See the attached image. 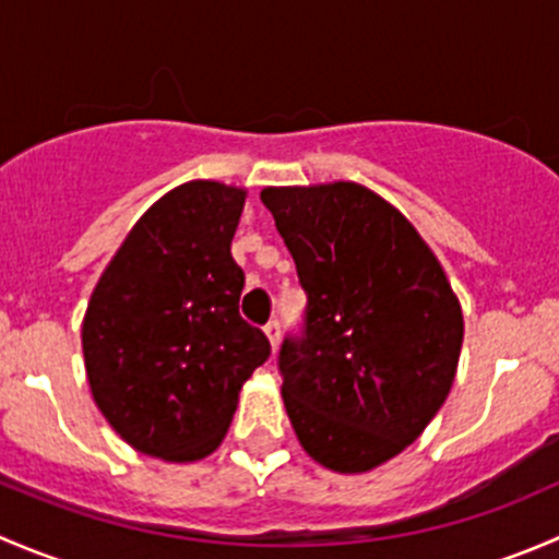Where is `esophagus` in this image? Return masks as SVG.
<instances>
[{
	"mask_svg": "<svg viewBox=\"0 0 559 559\" xmlns=\"http://www.w3.org/2000/svg\"><path fill=\"white\" fill-rule=\"evenodd\" d=\"M264 335H267V341H270V346H278V341H281V321L278 319H270L267 324H264Z\"/></svg>",
	"mask_w": 559,
	"mask_h": 559,
	"instance_id": "obj_1",
	"label": "esophagus"
}]
</instances>
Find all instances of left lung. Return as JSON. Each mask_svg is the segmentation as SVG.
I'll return each mask as SVG.
<instances>
[{"instance_id":"left-lung-1","label":"left lung","mask_w":559,"mask_h":559,"mask_svg":"<svg viewBox=\"0 0 559 559\" xmlns=\"http://www.w3.org/2000/svg\"><path fill=\"white\" fill-rule=\"evenodd\" d=\"M262 202L308 297L300 332L278 352L286 414L316 462L370 471L447 400L460 302L419 233L365 186L264 189Z\"/></svg>"}]
</instances>
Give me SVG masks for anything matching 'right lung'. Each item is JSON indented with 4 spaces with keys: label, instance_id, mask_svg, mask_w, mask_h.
<instances>
[{
    "label": "right lung",
    "instance_id": "right-lung-1",
    "mask_svg": "<svg viewBox=\"0 0 559 559\" xmlns=\"http://www.w3.org/2000/svg\"><path fill=\"white\" fill-rule=\"evenodd\" d=\"M246 191L191 180L143 213L83 319L92 394L138 452L191 462L222 443L270 341L240 316L233 238Z\"/></svg>",
    "mask_w": 559,
    "mask_h": 559
}]
</instances>
